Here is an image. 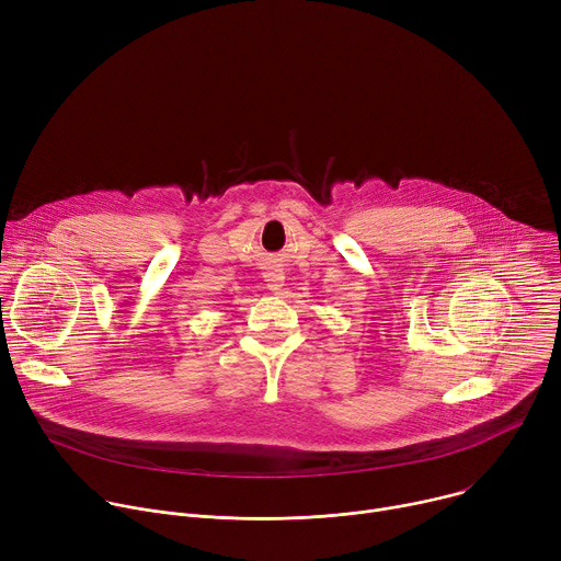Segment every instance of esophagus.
Returning a JSON list of instances; mask_svg holds the SVG:
<instances>
[{
    "label": "esophagus",
    "mask_w": 561,
    "mask_h": 561,
    "mask_svg": "<svg viewBox=\"0 0 561 561\" xmlns=\"http://www.w3.org/2000/svg\"><path fill=\"white\" fill-rule=\"evenodd\" d=\"M264 282L268 286V290L279 293L284 286V271L277 264H266L264 266Z\"/></svg>",
    "instance_id": "1"
}]
</instances>
